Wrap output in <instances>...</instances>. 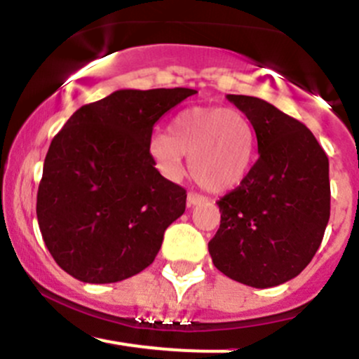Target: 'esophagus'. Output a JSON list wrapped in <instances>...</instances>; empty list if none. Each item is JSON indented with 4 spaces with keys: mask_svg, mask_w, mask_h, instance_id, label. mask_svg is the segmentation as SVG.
Masks as SVG:
<instances>
[{
    "mask_svg": "<svg viewBox=\"0 0 359 359\" xmlns=\"http://www.w3.org/2000/svg\"><path fill=\"white\" fill-rule=\"evenodd\" d=\"M204 202H207V197H204V195H201V194H194V191H190V194H188V197H187V205L188 207L204 204Z\"/></svg>",
    "mask_w": 359,
    "mask_h": 359,
    "instance_id": "34e87169",
    "label": "esophagus"
}]
</instances>
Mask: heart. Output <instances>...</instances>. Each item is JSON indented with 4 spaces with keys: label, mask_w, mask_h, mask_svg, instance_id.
<instances>
[{
    "label": "heart",
    "mask_w": 359,
    "mask_h": 359,
    "mask_svg": "<svg viewBox=\"0 0 359 359\" xmlns=\"http://www.w3.org/2000/svg\"><path fill=\"white\" fill-rule=\"evenodd\" d=\"M150 155L168 178L183 172L184 155L201 187L224 191L235 187L250 168L256 150L252 124L238 110L224 107H190L181 110L168 133H155Z\"/></svg>",
    "instance_id": "heart-1"
}]
</instances>
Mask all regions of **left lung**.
<instances>
[{
	"mask_svg": "<svg viewBox=\"0 0 359 359\" xmlns=\"http://www.w3.org/2000/svg\"><path fill=\"white\" fill-rule=\"evenodd\" d=\"M226 98L252 124L259 158L217 201L221 224L209 254L228 278L268 289L295 278L323 240L330 217L328 157L304 124L271 103Z\"/></svg>",
	"mask_w": 359,
	"mask_h": 359,
	"instance_id": "8db88e82",
	"label": "left lung"
}]
</instances>
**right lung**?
I'll return each instance as SVG.
<instances>
[{
	"instance_id": "1",
	"label": "right lung",
	"mask_w": 359,
	"mask_h": 359,
	"mask_svg": "<svg viewBox=\"0 0 359 359\" xmlns=\"http://www.w3.org/2000/svg\"><path fill=\"white\" fill-rule=\"evenodd\" d=\"M190 88L117 90L70 116L48 149L39 230L57 264L84 283H116L150 266L187 191L155 169L154 126Z\"/></svg>"
}]
</instances>
